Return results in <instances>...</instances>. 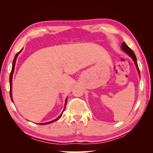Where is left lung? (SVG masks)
<instances>
[{"label":"left lung","mask_w":153,"mask_h":153,"mask_svg":"<svg viewBox=\"0 0 153 153\" xmlns=\"http://www.w3.org/2000/svg\"><path fill=\"white\" fill-rule=\"evenodd\" d=\"M121 48H122V50L126 52V53L128 54V55H129V56H131V59H133V61L134 63H135L136 64V66L137 67V69H138V71L139 72L140 74V70H139V68H138V63H137V60H136V55L135 54H134V53L133 52V51L131 50V49L128 47V46H127L125 42H123L122 45H121Z\"/></svg>","instance_id":"left-lung-1"}]
</instances>
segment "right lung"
Here are the masks:
<instances>
[{
    "instance_id": "add662e5",
    "label": "right lung",
    "mask_w": 153,
    "mask_h": 153,
    "mask_svg": "<svg viewBox=\"0 0 153 153\" xmlns=\"http://www.w3.org/2000/svg\"><path fill=\"white\" fill-rule=\"evenodd\" d=\"M22 51H20L19 52H18V53L16 54V55L15 56V58L13 59V66H12V69H11V74H10V79H9V82H10V97H11V98L13 101V98H12V94H11V88H12V77H13V71H14V69H15V61H16V59H17V56H18V55H19L20 52ZM66 104H67V99H66V101H65V108H64V110L65 108V106H66ZM63 110V111H64ZM63 113H62L59 116L58 118H56V120H53V121H49V122H47V123H40V125H46V124H48V123H53L54 122V121H55L56 120H58L59 118H60L61 117L62 114H63Z\"/></svg>"
}]
</instances>
